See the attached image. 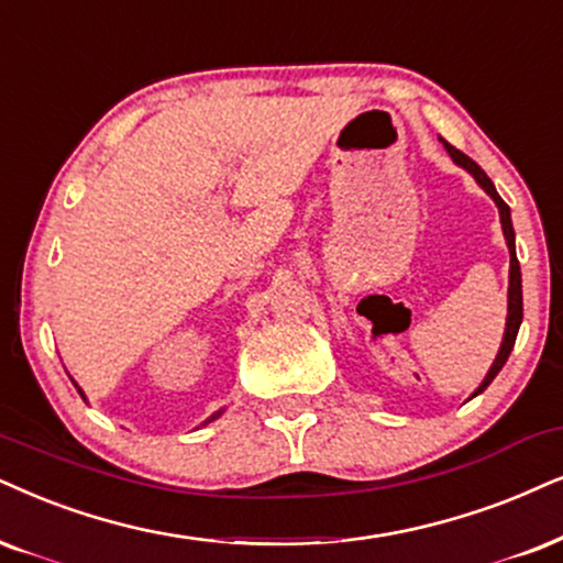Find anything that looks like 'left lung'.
Returning <instances> with one entry per match:
<instances>
[{
    "instance_id": "1",
    "label": "left lung",
    "mask_w": 563,
    "mask_h": 563,
    "mask_svg": "<svg viewBox=\"0 0 563 563\" xmlns=\"http://www.w3.org/2000/svg\"><path fill=\"white\" fill-rule=\"evenodd\" d=\"M439 140H441V137H439ZM441 142H444V147H446V153H450V158H452L454 163H457V166L465 168L467 174H471L473 179L481 184L483 191H486V195L496 202V208H499V216H501V231H504V239H507V246H509V309H507V330H504L501 347H499V353H496V361H494V364H490V368H488L486 379H483V382H481V387L475 389V393H473V397H475V395H481L483 389H486L488 384L496 379V374H499V372H501V366L507 364V358H509L511 347H515V340H517L519 324H522V273H519V262H517V252H515V229H511V212H509V205L504 202V199L499 197V191H496L494 181L488 179L486 170H483V168L478 166V163L467 158L465 153H460L457 147H452L450 142H446V140H441Z\"/></svg>"
}]
</instances>
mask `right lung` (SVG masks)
Segmentation results:
<instances>
[{
  "label": "right lung",
  "mask_w": 563,
  "mask_h": 563,
  "mask_svg": "<svg viewBox=\"0 0 563 563\" xmlns=\"http://www.w3.org/2000/svg\"><path fill=\"white\" fill-rule=\"evenodd\" d=\"M75 387H77V384H75ZM77 393H80V395H82V389H80V387H77ZM82 397H85V395H82ZM220 412H223V410H218V412H212V416H210V418H208V421H205V423H210V421H216V418H218V416H220Z\"/></svg>",
  "instance_id": "add662e5"
}]
</instances>
